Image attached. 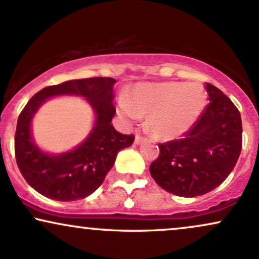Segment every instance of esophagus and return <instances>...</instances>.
I'll use <instances>...</instances> for the list:
<instances>
[{"instance_id":"obj_1","label":"esophagus","mask_w":259,"mask_h":259,"mask_svg":"<svg viewBox=\"0 0 259 259\" xmlns=\"http://www.w3.org/2000/svg\"><path fill=\"white\" fill-rule=\"evenodd\" d=\"M141 141H142V136L140 135V134H136V135H135V144L139 145Z\"/></svg>"}]
</instances>
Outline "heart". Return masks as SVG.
<instances>
[{"mask_svg":"<svg viewBox=\"0 0 259 259\" xmlns=\"http://www.w3.org/2000/svg\"><path fill=\"white\" fill-rule=\"evenodd\" d=\"M207 103V92L196 82L141 84L134 91L133 103L123 99L121 114L139 119L148 114V127L156 138L173 140L187 132Z\"/></svg>","mask_w":259,"mask_h":259,"instance_id":"1","label":"heart"}]
</instances>
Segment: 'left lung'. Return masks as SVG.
<instances>
[{"label":"left lung","mask_w":259,"mask_h":259,"mask_svg":"<svg viewBox=\"0 0 259 259\" xmlns=\"http://www.w3.org/2000/svg\"><path fill=\"white\" fill-rule=\"evenodd\" d=\"M209 103L184 139L159 144L150 173L158 185L181 197L212 191L228 178L242 147L239 109L215 86L206 84Z\"/></svg>","instance_id":"left-lung-1"}]
</instances>
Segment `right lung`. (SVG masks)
I'll use <instances>...</instances> for the list:
<instances>
[{
    "instance_id": "obj_1",
    "label": "right lung",
    "mask_w": 259,
    "mask_h": 259,
    "mask_svg": "<svg viewBox=\"0 0 259 259\" xmlns=\"http://www.w3.org/2000/svg\"><path fill=\"white\" fill-rule=\"evenodd\" d=\"M112 78H89L47 86L29 100L17 123L14 151L18 168L38 194L56 201H75L96 191L111 170L118 152L132 146L134 135L118 133L112 125L115 114ZM63 94L81 96L94 109L92 133L72 151L51 155L39 150L31 135V120L47 99Z\"/></svg>"
}]
</instances>
